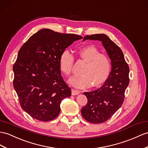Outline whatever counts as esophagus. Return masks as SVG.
Returning <instances> with one entry per match:
<instances>
[{
  "label": "esophagus",
  "instance_id": "obj_1",
  "mask_svg": "<svg viewBox=\"0 0 148 148\" xmlns=\"http://www.w3.org/2000/svg\"><path fill=\"white\" fill-rule=\"evenodd\" d=\"M81 92L80 90H75V89H72V95L75 96V95H78V94Z\"/></svg>",
  "mask_w": 148,
  "mask_h": 148
}]
</instances>
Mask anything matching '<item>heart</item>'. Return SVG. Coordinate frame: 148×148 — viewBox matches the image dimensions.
<instances>
[{
    "label": "heart",
    "mask_w": 148,
    "mask_h": 148,
    "mask_svg": "<svg viewBox=\"0 0 148 148\" xmlns=\"http://www.w3.org/2000/svg\"><path fill=\"white\" fill-rule=\"evenodd\" d=\"M79 58L86 62L81 71V75L71 78L69 83L75 88L83 89L90 86L98 87L107 80L111 70V62L108 56L100 54L94 46L89 45L77 52ZM74 57L68 51H64L59 58V69L69 76L72 73Z\"/></svg>",
    "instance_id": "obj_1"
}]
</instances>
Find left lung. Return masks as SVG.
I'll return each mask as SVG.
<instances>
[{"label": "left lung", "instance_id": "obj_1", "mask_svg": "<svg viewBox=\"0 0 148 148\" xmlns=\"http://www.w3.org/2000/svg\"><path fill=\"white\" fill-rule=\"evenodd\" d=\"M101 41L111 62V71L103 86L91 92H85L88 103L81 114L89 123L99 124L108 121L122 106L124 92L130 83V68L121 49L103 34L86 36V40Z\"/></svg>", "mask_w": 148, "mask_h": 148}]
</instances>
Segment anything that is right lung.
I'll return each instance as SVG.
<instances>
[{
  "label": "right lung",
  "instance_id": "1",
  "mask_svg": "<svg viewBox=\"0 0 148 148\" xmlns=\"http://www.w3.org/2000/svg\"><path fill=\"white\" fill-rule=\"evenodd\" d=\"M82 37L42 29L33 34L18 51L13 66V85L21 108L41 121L55 119L64 98L71 95L59 69L66 49Z\"/></svg>",
  "mask_w": 148,
  "mask_h": 148
}]
</instances>
